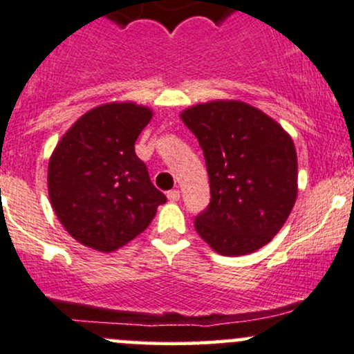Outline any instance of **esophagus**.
I'll list each match as a JSON object with an SVG mask.
<instances>
[{
    "mask_svg": "<svg viewBox=\"0 0 354 354\" xmlns=\"http://www.w3.org/2000/svg\"><path fill=\"white\" fill-rule=\"evenodd\" d=\"M167 200H169V202H178V200H180V192H178V189L167 192Z\"/></svg>",
    "mask_w": 354,
    "mask_h": 354,
    "instance_id": "obj_1",
    "label": "esophagus"
}]
</instances>
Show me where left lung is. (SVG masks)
<instances>
[{
	"instance_id": "1",
	"label": "left lung",
	"mask_w": 354,
	"mask_h": 354,
	"mask_svg": "<svg viewBox=\"0 0 354 354\" xmlns=\"http://www.w3.org/2000/svg\"><path fill=\"white\" fill-rule=\"evenodd\" d=\"M181 120L203 151L210 203L195 229L214 251L243 256L270 243L297 198V152L273 118L243 102L192 106Z\"/></svg>"
}]
</instances>
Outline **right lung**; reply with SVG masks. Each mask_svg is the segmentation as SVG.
Returning a JSON list of instances; mask_svg holds the SVG:
<instances>
[{
  "label": "right lung",
  "instance_id": "1",
  "mask_svg": "<svg viewBox=\"0 0 354 354\" xmlns=\"http://www.w3.org/2000/svg\"><path fill=\"white\" fill-rule=\"evenodd\" d=\"M151 117L133 103L102 105L84 113L52 152L50 203L77 243L115 251L146 230L166 203L133 147Z\"/></svg>",
  "mask_w": 354,
  "mask_h": 354
}]
</instances>
